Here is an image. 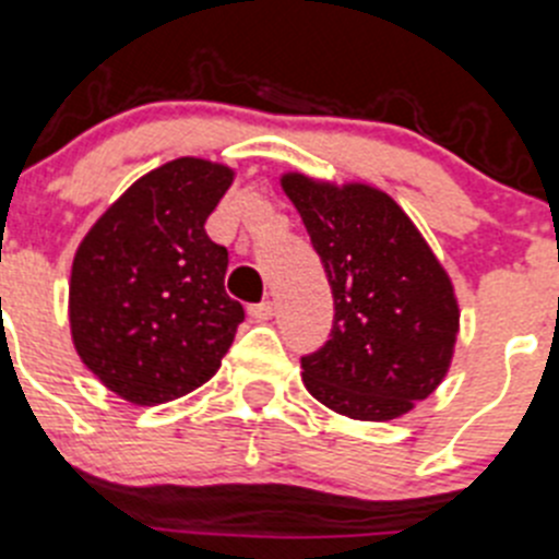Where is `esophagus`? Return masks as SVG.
I'll return each instance as SVG.
<instances>
[{"instance_id": "obj_1", "label": "esophagus", "mask_w": 559, "mask_h": 559, "mask_svg": "<svg viewBox=\"0 0 559 559\" xmlns=\"http://www.w3.org/2000/svg\"><path fill=\"white\" fill-rule=\"evenodd\" d=\"M273 300H262V304H255V306H250L248 309V314L253 317L255 322H267L270 317H273Z\"/></svg>"}]
</instances>
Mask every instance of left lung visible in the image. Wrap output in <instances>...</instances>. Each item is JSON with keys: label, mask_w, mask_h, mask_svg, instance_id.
<instances>
[{"label": "left lung", "mask_w": 559, "mask_h": 559, "mask_svg": "<svg viewBox=\"0 0 559 559\" xmlns=\"http://www.w3.org/2000/svg\"><path fill=\"white\" fill-rule=\"evenodd\" d=\"M333 292V331L304 356V383L358 421L414 411L450 372L461 309L444 264L397 201L364 181L281 176Z\"/></svg>", "instance_id": "obj_1"}]
</instances>
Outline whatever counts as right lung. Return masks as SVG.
I'll list each match as a JSON object with an SVG mask.
<instances>
[{
	"label": "right lung",
	"mask_w": 559,
	"mask_h": 559,
	"mask_svg": "<svg viewBox=\"0 0 559 559\" xmlns=\"http://www.w3.org/2000/svg\"><path fill=\"white\" fill-rule=\"evenodd\" d=\"M234 168L179 156L140 176L93 223L68 281L82 364L132 405H162L221 369L245 311L226 295L228 250L203 231Z\"/></svg>",
	"instance_id": "right-lung-1"
}]
</instances>
